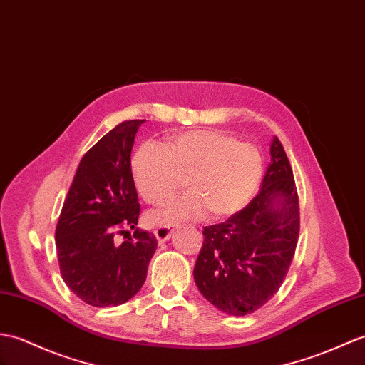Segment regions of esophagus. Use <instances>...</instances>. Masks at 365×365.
Here are the masks:
<instances>
[{
	"instance_id": "1",
	"label": "esophagus",
	"mask_w": 365,
	"mask_h": 365,
	"mask_svg": "<svg viewBox=\"0 0 365 365\" xmlns=\"http://www.w3.org/2000/svg\"><path fill=\"white\" fill-rule=\"evenodd\" d=\"M173 228L171 227H157L154 230V235L158 242H166L169 238H171Z\"/></svg>"
}]
</instances>
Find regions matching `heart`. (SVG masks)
I'll list each match as a JSON object with an SVG mask.
<instances>
[{
	"label": "heart",
	"mask_w": 365,
	"mask_h": 365,
	"mask_svg": "<svg viewBox=\"0 0 365 365\" xmlns=\"http://www.w3.org/2000/svg\"><path fill=\"white\" fill-rule=\"evenodd\" d=\"M135 185L149 203H162L186 177V194L148 215L155 225L171 227L207 213L221 219L247 205L262 179V155L250 143L224 130L175 133L165 144L148 141L135 152Z\"/></svg>",
	"instance_id": "obj_1"
}]
</instances>
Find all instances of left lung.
<instances>
[{
	"instance_id": "obj_1",
	"label": "left lung",
	"mask_w": 365,
	"mask_h": 365,
	"mask_svg": "<svg viewBox=\"0 0 365 365\" xmlns=\"http://www.w3.org/2000/svg\"><path fill=\"white\" fill-rule=\"evenodd\" d=\"M299 197L282 143H270L261 190L225 222L203 228L194 266L200 294L228 316L255 312L279 289L299 240Z\"/></svg>"
}]
</instances>
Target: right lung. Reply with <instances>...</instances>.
Wrapping results in <instances>:
<instances>
[{"label": "right lung", "mask_w": 365, "mask_h": 365, "mask_svg": "<svg viewBox=\"0 0 365 365\" xmlns=\"http://www.w3.org/2000/svg\"><path fill=\"white\" fill-rule=\"evenodd\" d=\"M144 120L118 124L86 155L56 228L58 266L66 286L91 307L125 303L137 294L157 249L155 236L135 228L140 203L130 154ZM135 232L130 237L128 228ZM115 234L126 240L118 245Z\"/></svg>", "instance_id": "add662e5"}]
</instances>
